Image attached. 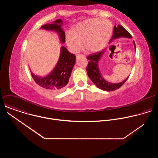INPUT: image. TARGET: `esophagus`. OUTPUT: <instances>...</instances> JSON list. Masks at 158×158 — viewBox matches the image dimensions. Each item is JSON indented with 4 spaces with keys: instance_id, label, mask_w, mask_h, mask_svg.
I'll list each match as a JSON object with an SVG mask.
<instances>
[{
    "instance_id": "34e87169",
    "label": "esophagus",
    "mask_w": 158,
    "mask_h": 158,
    "mask_svg": "<svg viewBox=\"0 0 158 158\" xmlns=\"http://www.w3.org/2000/svg\"><path fill=\"white\" fill-rule=\"evenodd\" d=\"M85 57V56H84V55H82V54H77V55L76 56V58H77V59H78V58H79V57Z\"/></svg>"
}]
</instances>
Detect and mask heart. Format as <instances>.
Instances as JSON below:
<instances>
[{
    "label": "heart",
    "mask_w": 158,
    "mask_h": 158,
    "mask_svg": "<svg viewBox=\"0 0 158 158\" xmlns=\"http://www.w3.org/2000/svg\"><path fill=\"white\" fill-rule=\"evenodd\" d=\"M112 32L110 22L107 20L91 18L76 24L71 29V34L65 37L67 45L74 52H77L82 46L90 53L102 50L109 41Z\"/></svg>",
    "instance_id": "b5f03b06"
}]
</instances>
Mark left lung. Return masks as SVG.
Masks as SVG:
<instances>
[{"label":"left lung","instance_id":"left-lung-1","mask_svg":"<svg viewBox=\"0 0 158 158\" xmlns=\"http://www.w3.org/2000/svg\"><path fill=\"white\" fill-rule=\"evenodd\" d=\"M120 37H126L132 38L131 35L121 26L118 25V26H114L113 35L112 39L110 40L111 42L112 40L120 38ZM134 49L136 51V44L133 40ZM106 49L102 50L101 52H98L91 55L89 56L87 59L89 60L88 65L87 66V73L93 82L100 89L105 91H112L120 88L127 80L129 76L123 81L119 83H112L107 81L104 79L99 69V62L101 57L103 56Z\"/></svg>","mask_w":158,"mask_h":158}]
</instances>
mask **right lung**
Listing matches in <instances>:
<instances>
[{
	"label": "right lung",
	"mask_w": 158,
	"mask_h": 158,
	"mask_svg": "<svg viewBox=\"0 0 158 158\" xmlns=\"http://www.w3.org/2000/svg\"><path fill=\"white\" fill-rule=\"evenodd\" d=\"M63 22L61 19H57L52 23L44 24L40 29L56 32L60 42H65V32L62 28ZM76 64V56L69 52L66 48H60L59 60L53 70L45 76L34 74L30 69L31 75L34 81L41 87L50 93L56 94L62 92L65 86L68 84L74 65Z\"/></svg>",
	"instance_id": "1"
}]
</instances>
